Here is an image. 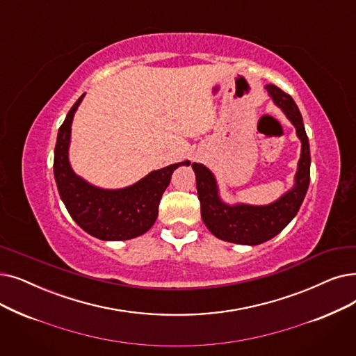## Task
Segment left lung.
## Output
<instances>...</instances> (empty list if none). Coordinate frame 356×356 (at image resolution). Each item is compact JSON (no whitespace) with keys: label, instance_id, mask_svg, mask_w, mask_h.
Returning <instances> with one entry per match:
<instances>
[{"label":"left lung","instance_id":"obj_1","mask_svg":"<svg viewBox=\"0 0 356 356\" xmlns=\"http://www.w3.org/2000/svg\"><path fill=\"white\" fill-rule=\"evenodd\" d=\"M266 90L275 104L281 107L292 125L296 127L301 141V157L296 183L291 191L269 205H227L218 195V186H216L213 175L204 164L193 163L192 168L196 176L200 215L211 233L224 241L256 245L273 238L297 215L308 184H310V144H308V136L298 107L292 97L280 87L268 84Z\"/></svg>","mask_w":356,"mask_h":356}]
</instances>
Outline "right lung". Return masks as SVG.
<instances>
[{
  "label": "right lung",
  "mask_w": 356,
  "mask_h": 356,
  "mask_svg": "<svg viewBox=\"0 0 356 356\" xmlns=\"http://www.w3.org/2000/svg\"><path fill=\"white\" fill-rule=\"evenodd\" d=\"M84 96L74 103L58 131L54 175L59 196L72 220L90 236L106 241L135 238L147 233L156 222L161 196L175 170L191 163L183 161L154 170L132 186L116 191L100 189L87 183L74 173L68 161L71 123Z\"/></svg>",
  "instance_id": "obj_1"
}]
</instances>
